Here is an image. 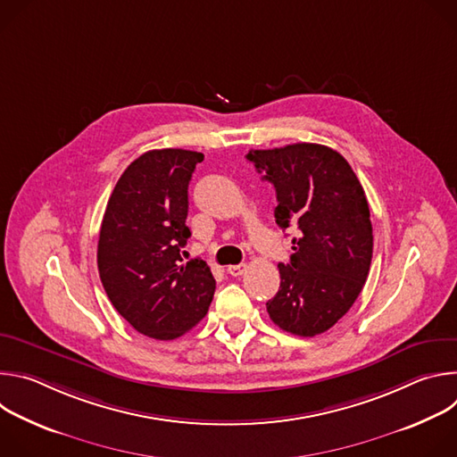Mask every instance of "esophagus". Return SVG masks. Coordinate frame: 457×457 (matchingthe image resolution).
Masks as SVG:
<instances>
[{
	"instance_id": "esophagus-1",
	"label": "esophagus",
	"mask_w": 457,
	"mask_h": 457,
	"mask_svg": "<svg viewBox=\"0 0 457 457\" xmlns=\"http://www.w3.org/2000/svg\"><path fill=\"white\" fill-rule=\"evenodd\" d=\"M245 270H247V266H245V264L228 266V273H229L231 277H240V275H244V273H245Z\"/></svg>"
}]
</instances>
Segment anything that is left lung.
<instances>
[{
  "mask_svg": "<svg viewBox=\"0 0 457 457\" xmlns=\"http://www.w3.org/2000/svg\"><path fill=\"white\" fill-rule=\"evenodd\" d=\"M245 157L277 189V224L298 231L289 264H278L280 289L266 303L270 318L296 337L321 335L353 307L369 277L365 191L351 164L323 145L249 150Z\"/></svg>",
  "mask_w": 457,
  "mask_h": 457,
  "instance_id": "1",
  "label": "left lung"
}]
</instances>
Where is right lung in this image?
Masks as SVG:
<instances>
[{
    "instance_id": "right-lung-1",
    "label": "right lung",
    "mask_w": 457,
    "mask_h": 457,
    "mask_svg": "<svg viewBox=\"0 0 457 457\" xmlns=\"http://www.w3.org/2000/svg\"><path fill=\"white\" fill-rule=\"evenodd\" d=\"M199 152L152 150L117 180L103 217L97 268L117 312L136 331L175 340L208 312L215 278L204 260L182 262L191 231L187 184Z\"/></svg>"
}]
</instances>
